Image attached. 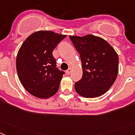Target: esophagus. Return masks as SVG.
Returning a JSON list of instances; mask_svg holds the SVG:
<instances>
[{
	"mask_svg": "<svg viewBox=\"0 0 135 135\" xmlns=\"http://www.w3.org/2000/svg\"><path fill=\"white\" fill-rule=\"evenodd\" d=\"M71 71H72V69H71V68H69L67 69V71H66V73L67 75H69L70 73H71Z\"/></svg>",
	"mask_w": 135,
	"mask_h": 135,
	"instance_id": "34e87169",
	"label": "esophagus"
}]
</instances>
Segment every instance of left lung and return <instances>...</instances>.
<instances>
[{"label": "left lung", "mask_w": 135, "mask_h": 135, "mask_svg": "<svg viewBox=\"0 0 135 135\" xmlns=\"http://www.w3.org/2000/svg\"><path fill=\"white\" fill-rule=\"evenodd\" d=\"M81 61L83 75L75 83L76 92L93 98L101 96L111 87L119 70V57L115 49L102 38L87 35L69 36Z\"/></svg>", "instance_id": "8db88e82"}]
</instances>
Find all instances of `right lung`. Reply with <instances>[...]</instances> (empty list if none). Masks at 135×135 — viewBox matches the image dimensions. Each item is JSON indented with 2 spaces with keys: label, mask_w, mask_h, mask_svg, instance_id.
I'll return each instance as SVG.
<instances>
[{
  "label": "right lung",
  "mask_w": 135,
  "mask_h": 135,
  "mask_svg": "<svg viewBox=\"0 0 135 135\" xmlns=\"http://www.w3.org/2000/svg\"><path fill=\"white\" fill-rule=\"evenodd\" d=\"M66 36L51 31H36L20 46L17 73L24 88L32 95L45 99L57 93L64 72L56 67L52 52Z\"/></svg>",
  "instance_id": "right-lung-1"
}]
</instances>
